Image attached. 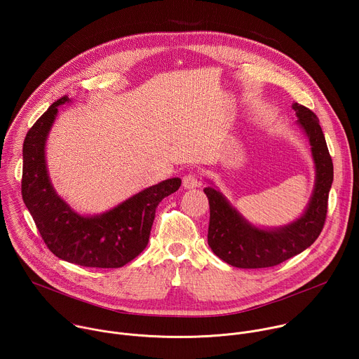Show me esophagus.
I'll list each match as a JSON object with an SVG mask.
<instances>
[{
	"mask_svg": "<svg viewBox=\"0 0 359 359\" xmlns=\"http://www.w3.org/2000/svg\"><path fill=\"white\" fill-rule=\"evenodd\" d=\"M201 183H200V177L196 173H187L184 177H183V186L186 189H194V187H198Z\"/></svg>",
	"mask_w": 359,
	"mask_h": 359,
	"instance_id": "esophagus-1",
	"label": "esophagus"
}]
</instances>
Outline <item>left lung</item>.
<instances>
[{
  "label": "left lung",
  "instance_id": "8db88e82",
  "mask_svg": "<svg viewBox=\"0 0 359 359\" xmlns=\"http://www.w3.org/2000/svg\"><path fill=\"white\" fill-rule=\"evenodd\" d=\"M292 109L298 116L297 122L310 139L317 169L311 201L297 222L277 230L252 227L230 206L222 193L213 187L204 189L210 204L209 245L217 257L233 267L278 266L310 247L325 224L328 194L334 179L332 159L317 115L299 104H294Z\"/></svg>",
  "mask_w": 359,
  "mask_h": 359
}]
</instances>
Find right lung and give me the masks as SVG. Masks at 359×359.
<instances>
[{"label":"right lung","instance_id":"add662e5","mask_svg":"<svg viewBox=\"0 0 359 359\" xmlns=\"http://www.w3.org/2000/svg\"><path fill=\"white\" fill-rule=\"evenodd\" d=\"M54 102L28 130L22 146L21 193L27 209L50 252L82 267L119 269L144 250L156 208L175 193L182 180L168 179L142 190L115 209L95 217H83L69 209L50 186L45 165V140L58 107Z\"/></svg>","mask_w":359,"mask_h":359}]
</instances>
